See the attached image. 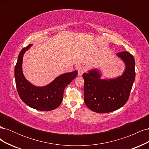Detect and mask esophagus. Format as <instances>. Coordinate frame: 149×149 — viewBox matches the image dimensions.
I'll return each mask as SVG.
<instances>
[{
	"mask_svg": "<svg viewBox=\"0 0 149 149\" xmlns=\"http://www.w3.org/2000/svg\"><path fill=\"white\" fill-rule=\"evenodd\" d=\"M85 71H86V68L84 67H83V66L79 67L78 69V74L79 76H81L83 74V73H84Z\"/></svg>",
	"mask_w": 149,
	"mask_h": 149,
	"instance_id": "1",
	"label": "esophagus"
}]
</instances>
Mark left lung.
<instances>
[{"instance_id": "1", "label": "left lung", "mask_w": 149, "mask_h": 149, "mask_svg": "<svg viewBox=\"0 0 149 149\" xmlns=\"http://www.w3.org/2000/svg\"><path fill=\"white\" fill-rule=\"evenodd\" d=\"M123 61L124 71L113 78L102 79L97 68L83 74L84 80V100L86 105L97 113H107L123 107L127 101L135 80V60L128 52L116 54Z\"/></svg>"}]
</instances>
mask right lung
I'll use <instances>...</instances> for the list:
<instances>
[{
  "mask_svg": "<svg viewBox=\"0 0 149 149\" xmlns=\"http://www.w3.org/2000/svg\"><path fill=\"white\" fill-rule=\"evenodd\" d=\"M32 45L30 44L24 48L18 56L15 66L17 92L21 100L29 107L38 111H52L61 104L64 89L76 77L78 71L61 74L44 86L33 85L25 78L22 71L24 55Z\"/></svg>",
  "mask_w": 149,
  "mask_h": 149,
  "instance_id": "1",
  "label": "right lung"
}]
</instances>
